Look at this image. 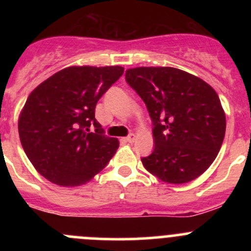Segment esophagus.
<instances>
[{
	"instance_id": "1",
	"label": "esophagus",
	"mask_w": 251,
	"mask_h": 251,
	"mask_svg": "<svg viewBox=\"0 0 251 251\" xmlns=\"http://www.w3.org/2000/svg\"><path fill=\"white\" fill-rule=\"evenodd\" d=\"M124 140H125L126 142H128V143H132V142H135V140H136V135L135 133H130V135H128L127 137L124 138Z\"/></svg>"
}]
</instances>
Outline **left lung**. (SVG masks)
Returning <instances> with one entry per match:
<instances>
[{
	"label": "left lung",
	"mask_w": 251,
	"mask_h": 251,
	"mask_svg": "<svg viewBox=\"0 0 251 251\" xmlns=\"http://www.w3.org/2000/svg\"><path fill=\"white\" fill-rule=\"evenodd\" d=\"M126 82L146 103L154 151L144 168L168 183L193 181L209 169L226 132V115L214 88L171 67L126 70Z\"/></svg>",
	"instance_id": "left-lung-1"
}]
</instances>
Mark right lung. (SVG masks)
<instances>
[{"label":"right lung","mask_w":251,"mask_h":251,"mask_svg":"<svg viewBox=\"0 0 251 251\" xmlns=\"http://www.w3.org/2000/svg\"><path fill=\"white\" fill-rule=\"evenodd\" d=\"M123 73L119 65L69 67L30 93L18 131L26 156L48 181L63 187L85 184L113 158L119 141L104 135L95 109Z\"/></svg>","instance_id":"add662e5"}]
</instances>
